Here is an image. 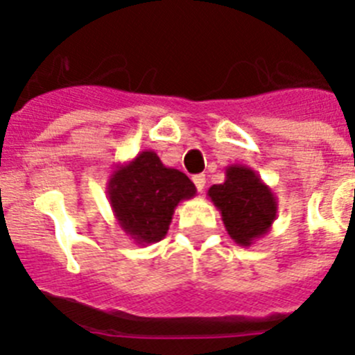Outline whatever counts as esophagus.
I'll return each instance as SVG.
<instances>
[{
	"label": "esophagus",
	"instance_id": "esophagus-1",
	"mask_svg": "<svg viewBox=\"0 0 355 355\" xmlns=\"http://www.w3.org/2000/svg\"><path fill=\"white\" fill-rule=\"evenodd\" d=\"M193 182H195L196 189H198L200 193L205 189V175H195V177H193Z\"/></svg>",
	"mask_w": 355,
	"mask_h": 355
}]
</instances>
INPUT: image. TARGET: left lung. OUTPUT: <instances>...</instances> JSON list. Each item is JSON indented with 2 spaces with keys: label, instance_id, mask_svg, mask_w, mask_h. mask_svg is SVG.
Returning <instances> with one entry per match:
<instances>
[{
  "label": "left lung",
  "instance_id": "8db88e82",
  "mask_svg": "<svg viewBox=\"0 0 355 355\" xmlns=\"http://www.w3.org/2000/svg\"><path fill=\"white\" fill-rule=\"evenodd\" d=\"M207 196L220 211L234 243L245 248L266 236L277 218L275 193L243 164L225 169V182L209 187Z\"/></svg>",
  "mask_w": 355,
  "mask_h": 355
}]
</instances>
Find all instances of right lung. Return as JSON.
I'll list each match as a JSON object with an SVG mask.
<instances>
[{
    "mask_svg": "<svg viewBox=\"0 0 355 355\" xmlns=\"http://www.w3.org/2000/svg\"><path fill=\"white\" fill-rule=\"evenodd\" d=\"M195 195L196 187L187 175L162 164L153 150L114 166L107 182L118 225L141 246L166 237L178 203Z\"/></svg>",
    "mask_w": 355,
    "mask_h": 355,
    "instance_id": "add662e5",
    "label": "right lung"
}]
</instances>
